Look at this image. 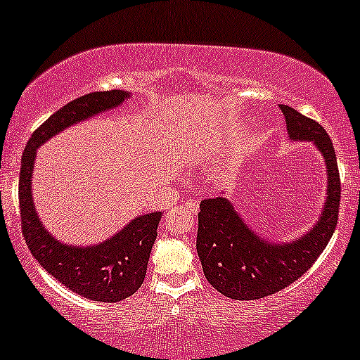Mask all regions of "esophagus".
Here are the masks:
<instances>
[{"instance_id": "obj_1", "label": "esophagus", "mask_w": 360, "mask_h": 360, "mask_svg": "<svg viewBox=\"0 0 360 360\" xmlns=\"http://www.w3.org/2000/svg\"><path fill=\"white\" fill-rule=\"evenodd\" d=\"M191 207H195V208H198V201H191Z\"/></svg>"}]
</instances>
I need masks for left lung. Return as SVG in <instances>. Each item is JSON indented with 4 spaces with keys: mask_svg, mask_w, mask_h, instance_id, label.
Here are the masks:
<instances>
[{
    "mask_svg": "<svg viewBox=\"0 0 360 360\" xmlns=\"http://www.w3.org/2000/svg\"><path fill=\"white\" fill-rule=\"evenodd\" d=\"M292 141H313L326 165V200L321 215L306 234L287 243L256 234L225 196L200 203L198 251L213 289L236 301H255L285 289L306 274L333 236L340 207V176L333 143L321 124L280 104Z\"/></svg>",
    "mask_w": 360,
    "mask_h": 360,
    "instance_id": "1",
    "label": "left lung"
}]
</instances>
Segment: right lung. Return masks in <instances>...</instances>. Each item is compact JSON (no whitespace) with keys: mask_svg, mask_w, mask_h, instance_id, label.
Here are the masks:
<instances>
[{"mask_svg":"<svg viewBox=\"0 0 360 360\" xmlns=\"http://www.w3.org/2000/svg\"><path fill=\"white\" fill-rule=\"evenodd\" d=\"M129 96L126 90L92 92L63 105L32 133L23 150L20 169V217L30 252L66 289L98 302H120L140 289L162 212L135 217L112 238L94 246L65 244L51 236L39 219L32 196V171L37 148L47 140L77 122L117 108Z\"/></svg>","mask_w":360,"mask_h":360,"instance_id":"obj_1","label":"right lung"}]
</instances>
